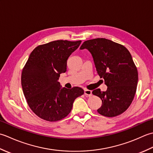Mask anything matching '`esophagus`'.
I'll use <instances>...</instances> for the list:
<instances>
[{
	"mask_svg": "<svg viewBox=\"0 0 153 153\" xmlns=\"http://www.w3.org/2000/svg\"><path fill=\"white\" fill-rule=\"evenodd\" d=\"M84 93H85V95L86 96H91L92 95V91L91 90H87V89H85V91H84Z\"/></svg>",
	"mask_w": 153,
	"mask_h": 153,
	"instance_id": "34e87169",
	"label": "esophagus"
}]
</instances>
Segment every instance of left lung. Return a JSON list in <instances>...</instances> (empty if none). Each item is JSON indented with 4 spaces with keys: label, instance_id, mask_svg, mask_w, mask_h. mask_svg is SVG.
I'll return each instance as SVG.
<instances>
[{
    "label": "left lung",
    "instance_id": "1",
    "mask_svg": "<svg viewBox=\"0 0 153 153\" xmlns=\"http://www.w3.org/2000/svg\"><path fill=\"white\" fill-rule=\"evenodd\" d=\"M91 54L97 73L105 79L106 91H93L102 100L97 110L100 114L114 117L124 112L130 106L138 83L137 68L129 51L123 45L105 38L84 42L80 49Z\"/></svg>",
    "mask_w": 153,
    "mask_h": 153
}]
</instances>
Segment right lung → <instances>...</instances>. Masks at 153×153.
<instances>
[{
    "mask_svg": "<svg viewBox=\"0 0 153 153\" xmlns=\"http://www.w3.org/2000/svg\"><path fill=\"white\" fill-rule=\"evenodd\" d=\"M82 41L58 40L39 45L31 52L23 69L22 87L30 108L49 122L63 119L71 112L75 99L84 91L62 87L60 75L66 72L67 60Z\"/></svg>",
    "mask_w": 153,
    "mask_h": 153,
    "instance_id": "add662e5",
    "label": "right lung"
}]
</instances>
